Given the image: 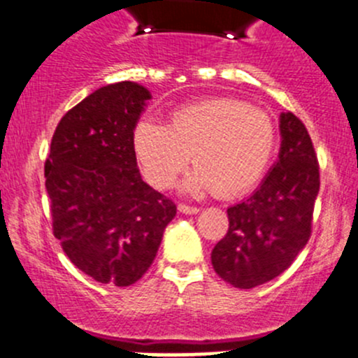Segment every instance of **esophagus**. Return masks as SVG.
Returning a JSON list of instances; mask_svg holds the SVG:
<instances>
[{
	"label": "esophagus",
	"instance_id": "esophagus-1",
	"mask_svg": "<svg viewBox=\"0 0 358 358\" xmlns=\"http://www.w3.org/2000/svg\"><path fill=\"white\" fill-rule=\"evenodd\" d=\"M178 211L183 213V215H196V213H199V208H196V206H189V204H183V202H180V204H178Z\"/></svg>",
	"mask_w": 358,
	"mask_h": 358
}]
</instances>
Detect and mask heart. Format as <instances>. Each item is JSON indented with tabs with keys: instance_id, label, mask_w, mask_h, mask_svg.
<instances>
[{
	"instance_id": "1",
	"label": "heart",
	"mask_w": 358,
	"mask_h": 358,
	"mask_svg": "<svg viewBox=\"0 0 358 358\" xmlns=\"http://www.w3.org/2000/svg\"><path fill=\"white\" fill-rule=\"evenodd\" d=\"M275 122L259 107L234 96H211L178 107L168 126L140 119L133 149L145 178L166 189L192 161L197 164L185 187L239 196L258 183L275 149Z\"/></svg>"
}]
</instances>
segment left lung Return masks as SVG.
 <instances>
[{
  "label": "left lung",
  "mask_w": 358,
  "mask_h": 358,
  "mask_svg": "<svg viewBox=\"0 0 358 358\" xmlns=\"http://www.w3.org/2000/svg\"><path fill=\"white\" fill-rule=\"evenodd\" d=\"M279 161L258 190L227 209L229 230L211 252L215 272L251 289L287 270L312 236L319 161L301 119L280 114Z\"/></svg>",
  "instance_id": "1"
}]
</instances>
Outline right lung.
Returning a JSON list of instances; mask_svg holds the SVG:
<instances>
[{
	"mask_svg": "<svg viewBox=\"0 0 358 358\" xmlns=\"http://www.w3.org/2000/svg\"><path fill=\"white\" fill-rule=\"evenodd\" d=\"M149 99L131 81L99 88L60 119L45 162L53 236L96 282L142 279L176 215L136 166L133 129Z\"/></svg>",
	"mask_w": 358,
	"mask_h": 358,
	"instance_id": "add662e5",
	"label": "right lung"
}]
</instances>
